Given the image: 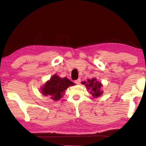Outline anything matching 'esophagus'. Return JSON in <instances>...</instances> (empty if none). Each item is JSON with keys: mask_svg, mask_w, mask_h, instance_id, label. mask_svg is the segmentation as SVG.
Returning <instances> with one entry per match:
<instances>
[{"mask_svg": "<svg viewBox=\"0 0 146 146\" xmlns=\"http://www.w3.org/2000/svg\"><path fill=\"white\" fill-rule=\"evenodd\" d=\"M75 82L76 84H80V78L77 79V80H76L75 81Z\"/></svg>", "mask_w": 146, "mask_h": 146, "instance_id": "1", "label": "esophagus"}]
</instances>
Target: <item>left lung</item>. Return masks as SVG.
<instances>
[{
  "label": "left lung",
  "instance_id": "obj_1",
  "mask_svg": "<svg viewBox=\"0 0 146 146\" xmlns=\"http://www.w3.org/2000/svg\"><path fill=\"white\" fill-rule=\"evenodd\" d=\"M83 84H85L86 88L90 90V93L92 94L94 98L99 97L103 93V91L101 90L102 88V84L100 82H98L97 79L93 78L92 79H88L87 82H82Z\"/></svg>",
  "mask_w": 146,
  "mask_h": 146
}]
</instances>
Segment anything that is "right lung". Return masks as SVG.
Listing matches in <instances>:
<instances>
[{"mask_svg": "<svg viewBox=\"0 0 146 146\" xmlns=\"http://www.w3.org/2000/svg\"><path fill=\"white\" fill-rule=\"evenodd\" d=\"M75 85L68 78H60L56 75H53L50 80L45 83L41 88L42 93L54 100H60L63 97L64 91L69 86Z\"/></svg>", "mask_w": 146, "mask_h": 146, "instance_id": "obj_1", "label": "right lung"}]
</instances>
